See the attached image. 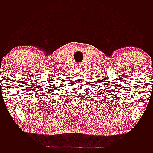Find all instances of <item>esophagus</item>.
Returning <instances> with one entry per match:
<instances>
[{"label":"esophagus","mask_w":153,"mask_h":153,"mask_svg":"<svg viewBox=\"0 0 153 153\" xmlns=\"http://www.w3.org/2000/svg\"><path fill=\"white\" fill-rule=\"evenodd\" d=\"M76 69H78V70H80V69H82V67H83V65L81 64V63H77L76 66Z\"/></svg>","instance_id":"esophagus-1"}]
</instances>
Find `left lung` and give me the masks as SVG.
I'll return each mask as SVG.
<instances>
[{
	"mask_svg": "<svg viewBox=\"0 0 153 153\" xmlns=\"http://www.w3.org/2000/svg\"><path fill=\"white\" fill-rule=\"evenodd\" d=\"M99 89V88H98Z\"/></svg>",
	"mask_w": 153,
	"mask_h": 153,
	"instance_id": "left-lung-1",
	"label": "left lung"
}]
</instances>
